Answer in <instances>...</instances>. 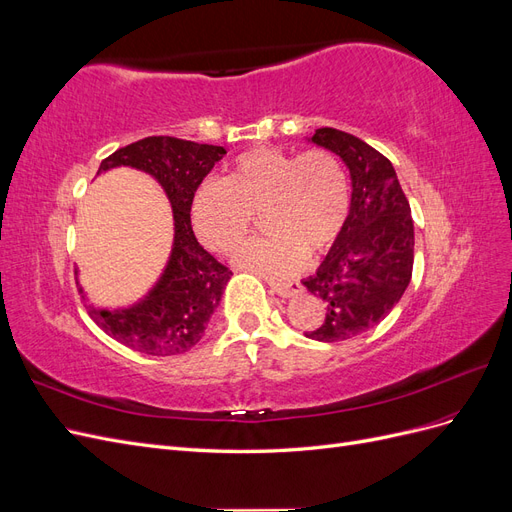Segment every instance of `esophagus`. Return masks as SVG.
Segmentation results:
<instances>
[{
	"label": "esophagus",
	"instance_id": "1",
	"mask_svg": "<svg viewBox=\"0 0 512 512\" xmlns=\"http://www.w3.org/2000/svg\"><path fill=\"white\" fill-rule=\"evenodd\" d=\"M269 286L277 294V297H282V299L294 297V294L301 290L299 282H269Z\"/></svg>",
	"mask_w": 512,
	"mask_h": 512
}]
</instances>
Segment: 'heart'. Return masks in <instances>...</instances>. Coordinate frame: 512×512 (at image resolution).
Here are the masks:
<instances>
[{
	"instance_id": "1",
	"label": "heart",
	"mask_w": 512,
	"mask_h": 512,
	"mask_svg": "<svg viewBox=\"0 0 512 512\" xmlns=\"http://www.w3.org/2000/svg\"><path fill=\"white\" fill-rule=\"evenodd\" d=\"M254 213L265 232L241 243L232 260L269 277L299 271L305 254H327L346 228L350 183L342 162L327 149L297 156L256 147L232 160L224 181L205 179L192 196V226L213 252L232 250L250 230Z\"/></svg>"
}]
</instances>
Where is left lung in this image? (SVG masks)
I'll use <instances>...</instances> for the list:
<instances>
[{"instance_id":"1","label":"left lung","mask_w":512,"mask_h":512,"mask_svg":"<svg viewBox=\"0 0 512 512\" xmlns=\"http://www.w3.org/2000/svg\"><path fill=\"white\" fill-rule=\"evenodd\" d=\"M350 170V213L342 237L303 286L327 303L316 342H344L374 329L404 297L414 265V222L393 164L361 138L320 128L307 138Z\"/></svg>"}]
</instances>
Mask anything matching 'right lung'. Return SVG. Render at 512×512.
<instances>
[{
  "instance_id": "add662e5",
  "label": "right lung",
  "mask_w": 512,
  "mask_h": 512,
  "mask_svg": "<svg viewBox=\"0 0 512 512\" xmlns=\"http://www.w3.org/2000/svg\"><path fill=\"white\" fill-rule=\"evenodd\" d=\"M224 156V147L149 136L102 160L98 175L128 166L156 179L173 209L175 230L166 265L141 299L123 307L87 305L98 327L119 344L143 354L173 356L203 339L232 273L196 241L190 207L196 188ZM81 294L87 301L83 288Z\"/></svg>"
}]
</instances>
